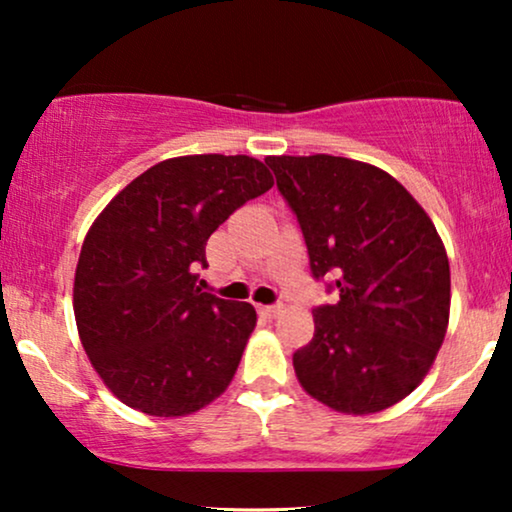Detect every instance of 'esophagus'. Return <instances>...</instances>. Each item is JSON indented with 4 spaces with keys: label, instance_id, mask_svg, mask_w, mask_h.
<instances>
[{
    "label": "esophagus",
    "instance_id": "34e87169",
    "mask_svg": "<svg viewBox=\"0 0 512 512\" xmlns=\"http://www.w3.org/2000/svg\"><path fill=\"white\" fill-rule=\"evenodd\" d=\"M258 312H261V317L265 319H275L279 312H282V305H261L258 307Z\"/></svg>",
    "mask_w": 512,
    "mask_h": 512
}]
</instances>
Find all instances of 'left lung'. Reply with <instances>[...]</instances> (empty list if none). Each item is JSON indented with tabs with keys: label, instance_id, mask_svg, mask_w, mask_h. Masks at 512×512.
<instances>
[{
	"label": "left lung",
	"instance_id": "1",
	"mask_svg": "<svg viewBox=\"0 0 512 512\" xmlns=\"http://www.w3.org/2000/svg\"><path fill=\"white\" fill-rule=\"evenodd\" d=\"M296 212L312 275L340 300L314 310L293 354L307 394L345 415L403 401L429 373L450 324V261L422 205L380 167L328 156H268Z\"/></svg>",
	"mask_w": 512,
	"mask_h": 512
}]
</instances>
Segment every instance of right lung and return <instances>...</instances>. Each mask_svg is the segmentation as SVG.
Returning <instances> with one entry per match:
<instances>
[{
	"label": "right lung",
	"instance_id": "add662e5",
	"mask_svg": "<svg viewBox=\"0 0 512 512\" xmlns=\"http://www.w3.org/2000/svg\"><path fill=\"white\" fill-rule=\"evenodd\" d=\"M275 179L251 156L167 158L132 179L90 226L74 275V317L95 373L118 401L186 417L240 366L256 310L198 284L209 235Z\"/></svg>",
	"mask_w": 512,
	"mask_h": 512
}]
</instances>
